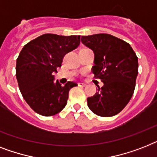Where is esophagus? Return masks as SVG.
I'll list each match as a JSON object with an SVG mask.
<instances>
[{"mask_svg": "<svg viewBox=\"0 0 157 157\" xmlns=\"http://www.w3.org/2000/svg\"><path fill=\"white\" fill-rule=\"evenodd\" d=\"M78 85L79 86H81V87H85V86H86V84L85 83H78Z\"/></svg>", "mask_w": 157, "mask_h": 157, "instance_id": "obj_1", "label": "esophagus"}]
</instances>
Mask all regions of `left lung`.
<instances>
[{
	"label": "left lung",
	"mask_w": 157,
	"mask_h": 157,
	"mask_svg": "<svg viewBox=\"0 0 157 157\" xmlns=\"http://www.w3.org/2000/svg\"><path fill=\"white\" fill-rule=\"evenodd\" d=\"M81 43L94 53L93 73L104 83L88 106L101 117L118 114L133 95L138 75V58L129 43L108 34L81 36Z\"/></svg>",
	"instance_id": "8db88e82"
}]
</instances>
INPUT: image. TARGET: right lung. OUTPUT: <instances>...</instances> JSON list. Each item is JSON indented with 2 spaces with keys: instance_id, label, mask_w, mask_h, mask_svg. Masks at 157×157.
Wrapping results in <instances>:
<instances>
[{
  "instance_id": "obj_1",
  "label": "right lung",
  "mask_w": 157,
  "mask_h": 157,
  "mask_svg": "<svg viewBox=\"0 0 157 157\" xmlns=\"http://www.w3.org/2000/svg\"><path fill=\"white\" fill-rule=\"evenodd\" d=\"M80 35H40L25 44L16 63V77L23 98L31 109L43 116H52L67 105L68 93L76 83L61 86L54 82V72L61 67L63 56L77 48Z\"/></svg>"
}]
</instances>
